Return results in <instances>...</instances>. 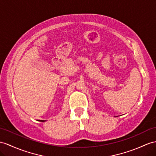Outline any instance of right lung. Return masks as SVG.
<instances>
[{
  "label": "right lung",
  "mask_w": 156,
  "mask_h": 156,
  "mask_svg": "<svg viewBox=\"0 0 156 156\" xmlns=\"http://www.w3.org/2000/svg\"><path fill=\"white\" fill-rule=\"evenodd\" d=\"M39 121H41V122H45V121H43V120H39Z\"/></svg>",
  "instance_id": "obj_1"
}]
</instances>
